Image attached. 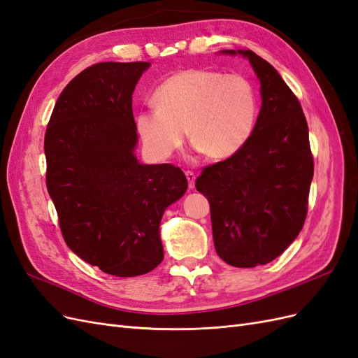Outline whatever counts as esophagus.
Instances as JSON below:
<instances>
[{"label": "esophagus", "instance_id": "1", "mask_svg": "<svg viewBox=\"0 0 358 358\" xmlns=\"http://www.w3.org/2000/svg\"><path fill=\"white\" fill-rule=\"evenodd\" d=\"M185 176H187V180H188V187L192 189L194 188V183H196V175H194L192 171H185Z\"/></svg>", "mask_w": 358, "mask_h": 358}]
</instances>
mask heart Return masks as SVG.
<instances>
[{
  "label": "heart",
  "instance_id": "b5f03b06",
  "mask_svg": "<svg viewBox=\"0 0 358 358\" xmlns=\"http://www.w3.org/2000/svg\"><path fill=\"white\" fill-rule=\"evenodd\" d=\"M157 109L136 116L137 131L148 152L166 159L187 138L209 159H225L251 137L258 96L242 74L183 70L170 76L154 92Z\"/></svg>",
  "mask_w": 358,
  "mask_h": 358
}]
</instances>
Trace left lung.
Masks as SVG:
<instances>
[{
  "label": "left lung",
  "instance_id": "1",
  "mask_svg": "<svg viewBox=\"0 0 358 358\" xmlns=\"http://www.w3.org/2000/svg\"><path fill=\"white\" fill-rule=\"evenodd\" d=\"M245 57L262 85V109L245 146L204 167L196 188L210 204L216 254L234 267L267 264L303 229L313 158L301 106L280 74L252 50Z\"/></svg>",
  "mask_w": 358,
  "mask_h": 358
}]
</instances>
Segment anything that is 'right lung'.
<instances>
[{
  "label": "right lung",
  "mask_w": 358,
  "mask_h": 358,
  "mask_svg": "<svg viewBox=\"0 0 358 358\" xmlns=\"http://www.w3.org/2000/svg\"><path fill=\"white\" fill-rule=\"evenodd\" d=\"M149 62H99L64 88L45 136L46 187L64 241L113 276L154 270L164 258L162 213L188 180L171 164H140L133 92Z\"/></svg>",
  "instance_id": "add662e5"
}]
</instances>
